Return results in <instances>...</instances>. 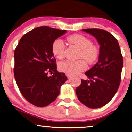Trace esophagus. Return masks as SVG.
Here are the masks:
<instances>
[{
	"label": "esophagus",
	"mask_w": 132,
	"mask_h": 132,
	"mask_svg": "<svg viewBox=\"0 0 132 132\" xmlns=\"http://www.w3.org/2000/svg\"><path fill=\"white\" fill-rule=\"evenodd\" d=\"M66 75L67 77H68V78H69L72 76V75L69 74V73H66Z\"/></svg>",
	"instance_id": "esophagus-1"
}]
</instances>
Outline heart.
<instances>
[{
  "label": "heart",
  "instance_id": "heart-1",
  "mask_svg": "<svg viewBox=\"0 0 132 132\" xmlns=\"http://www.w3.org/2000/svg\"><path fill=\"white\" fill-rule=\"evenodd\" d=\"M69 42L80 49L79 57L83 58L88 63L92 64L98 59L100 54L98 47L92 44L91 40L80 34H74L68 37ZM65 45L60 39H56L52 45V52L54 56L59 59H62L64 56ZM61 72L69 74H78L83 72L87 68L85 60L80 59L76 61L65 60L59 64Z\"/></svg>",
  "mask_w": 132,
  "mask_h": 132
}]
</instances>
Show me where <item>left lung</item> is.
<instances>
[{
    "label": "left lung",
    "instance_id": "left-lung-1",
    "mask_svg": "<svg viewBox=\"0 0 132 132\" xmlns=\"http://www.w3.org/2000/svg\"><path fill=\"white\" fill-rule=\"evenodd\" d=\"M82 31L95 37L100 45L99 60L85 72L90 80L81 79L76 87L78 100L86 107H103L115 95L121 82L123 56L116 38L107 31L99 28Z\"/></svg>",
    "mask_w": 132,
    "mask_h": 132
}]
</instances>
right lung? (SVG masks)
<instances>
[{
  "instance_id": "1",
  "label": "right lung",
  "mask_w": 132,
  "mask_h": 132,
  "mask_svg": "<svg viewBox=\"0 0 132 132\" xmlns=\"http://www.w3.org/2000/svg\"><path fill=\"white\" fill-rule=\"evenodd\" d=\"M66 32L48 26L37 27L23 35L15 50L17 85L25 99L36 107H46L55 101L68 79L57 71L52 52L54 40ZM48 72L53 75L49 77Z\"/></svg>"
}]
</instances>
